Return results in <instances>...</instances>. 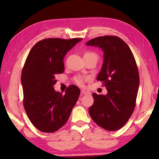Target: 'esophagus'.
<instances>
[{"instance_id":"esophagus-1","label":"esophagus","mask_w":159,"mask_h":159,"mask_svg":"<svg viewBox=\"0 0 159 159\" xmlns=\"http://www.w3.org/2000/svg\"><path fill=\"white\" fill-rule=\"evenodd\" d=\"M89 93V92H87V91H85V90H81V95L83 96L85 95V94H88Z\"/></svg>"}]
</instances>
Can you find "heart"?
Listing matches in <instances>:
<instances>
[{"instance_id": "heart-1", "label": "heart", "mask_w": 159, "mask_h": 159, "mask_svg": "<svg viewBox=\"0 0 159 159\" xmlns=\"http://www.w3.org/2000/svg\"><path fill=\"white\" fill-rule=\"evenodd\" d=\"M89 56H97L95 53L90 51H86L84 53V57H89ZM90 77L87 76H76L74 79V82H75L80 87H83L87 81L89 80Z\"/></svg>"}]
</instances>
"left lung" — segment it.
Here are the masks:
<instances>
[{
	"instance_id": "obj_1",
	"label": "left lung",
	"mask_w": 159,
	"mask_h": 159,
	"mask_svg": "<svg viewBox=\"0 0 159 159\" xmlns=\"http://www.w3.org/2000/svg\"><path fill=\"white\" fill-rule=\"evenodd\" d=\"M86 44L103 50V65L97 80L102 81L107 90V95L92 93L94 101L89 115L104 129L119 130L129 120L136 104L139 74L134 55L117 36L98 37Z\"/></svg>"
}]
</instances>
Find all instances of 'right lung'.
Here are the masks:
<instances>
[{
	"label": "right lung",
	"mask_w": 159,
	"mask_h": 159,
	"mask_svg": "<svg viewBox=\"0 0 159 159\" xmlns=\"http://www.w3.org/2000/svg\"><path fill=\"white\" fill-rule=\"evenodd\" d=\"M81 38H46L31 48L24 65L21 83L23 104L29 119L43 133H54L65 124L80 95L76 85L66 93L55 92L57 74L64 72L63 58Z\"/></svg>",
	"instance_id": "right-lung-1"
}]
</instances>
